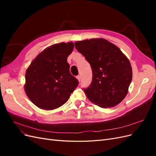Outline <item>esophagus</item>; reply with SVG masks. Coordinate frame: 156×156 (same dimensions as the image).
Segmentation results:
<instances>
[{"mask_svg": "<svg viewBox=\"0 0 156 156\" xmlns=\"http://www.w3.org/2000/svg\"><path fill=\"white\" fill-rule=\"evenodd\" d=\"M77 79H78L79 81H81V75H77Z\"/></svg>", "mask_w": 156, "mask_h": 156, "instance_id": "esophagus-1", "label": "esophagus"}]
</instances>
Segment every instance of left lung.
<instances>
[{
    "label": "left lung",
    "instance_id": "8db88e82",
    "mask_svg": "<svg viewBox=\"0 0 156 156\" xmlns=\"http://www.w3.org/2000/svg\"><path fill=\"white\" fill-rule=\"evenodd\" d=\"M75 47L92 68V82L83 88L90 101L103 108L120 103L132 80L129 60L118 47L103 38L79 41Z\"/></svg>",
    "mask_w": 156,
    "mask_h": 156
}]
</instances>
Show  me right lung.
Masks as SVG:
<instances>
[{
  "label": "right lung",
  "mask_w": 156,
  "mask_h": 156,
  "mask_svg": "<svg viewBox=\"0 0 156 156\" xmlns=\"http://www.w3.org/2000/svg\"><path fill=\"white\" fill-rule=\"evenodd\" d=\"M73 44L60 43L45 49L36 56L25 75V92L30 101L42 109L52 110L66 102L79 84L69 72L68 56Z\"/></svg>",
  "instance_id": "obj_1"
}]
</instances>
